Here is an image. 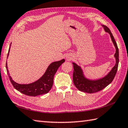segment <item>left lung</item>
<instances>
[{"instance_id": "1", "label": "left lung", "mask_w": 128, "mask_h": 128, "mask_svg": "<svg viewBox=\"0 0 128 128\" xmlns=\"http://www.w3.org/2000/svg\"><path fill=\"white\" fill-rule=\"evenodd\" d=\"M102 26L104 28V31L110 34L111 39L116 50L114 54L116 62L115 66H113L110 72L106 76L102 78L97 80H91L88 79L84 76L82 70L79 66H78L75 62H72L73 67H74V72H73L72 75L73 82L75 87L79 91L87 92L88 94L98 92L110 84L114 78L118 69L119 63V50L117 44L110 30L104 25Z\"/></svg>"}]
</instances>
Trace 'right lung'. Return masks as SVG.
Wrapping results in <instances>:
<instances>
[{"instance_id": "add662e5", "label": "right lung", "mask_w": 128, "mask_h": 128, "mask_svg": "<svg viewBox=\"0 0 128 128\" xmlns=\"http://www.w3.org/2000/svg\"><path fill=\"white\" fill-rule=\"evenodd\" d=\"M12 44V43H11ZM11 46V44H10ZM10 48L8 51V56H9ZM65 62L63 59L58 62H54L51 63L45 73L40 79L35 82L29 84H19L14 81L9 74V70L8 69L7 62L6 63V69L8 76L12 82V86L16 90L20 92L21 93L25 94L28 96H37L39 95L47 94L50 90L53 84L54 76L56 73L58 68Z\"/></svg>"}]
</instances>
